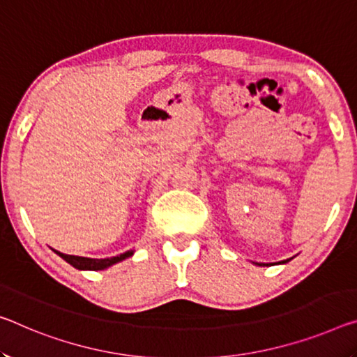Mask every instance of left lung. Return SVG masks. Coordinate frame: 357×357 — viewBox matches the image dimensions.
<instances>
[{"label": "left lung", "instance_id": "1", "mask_svg": "<svg viewBox=\"0 0 357 357\" xmlns=\"http://www.w3.org/2000/svg\"><path fill=\"white\" fill-rule=\"evenodd\" d=\"M282 264H286V260H282ZM257 265H260V264H257ZM262 265H265V264H262Z\"/></svg>", "mask_w": 357, "mask_h": 357}]
</instances>
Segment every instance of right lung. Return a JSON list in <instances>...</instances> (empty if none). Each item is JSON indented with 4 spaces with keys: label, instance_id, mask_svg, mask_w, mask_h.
I'll return each mask as SVG.
<instances>
[{
    "label": "right lung",
    "instance_id": "right-lung-1",
    "mask_svg": "<svg viewBox=\"0 0 357 357\" xmlns=\"http://www.w3.org/2000/svg\"><path fill=\"white\" fill-rule=\"evenodd\" d=\"M54 252L59 254L61 259L66 260L68 264L73 265V267L77 270H93L95 271V270H105L117 262H122V260H126L127 257H132L135 251L130 250L123 254H119V256L106 257V259H90V257H81V256H70V254H63V252L55 251V250H54Z\"/></svg>",
    "mask_w": 357,
    "mask_h": 357
}]
</instances>
